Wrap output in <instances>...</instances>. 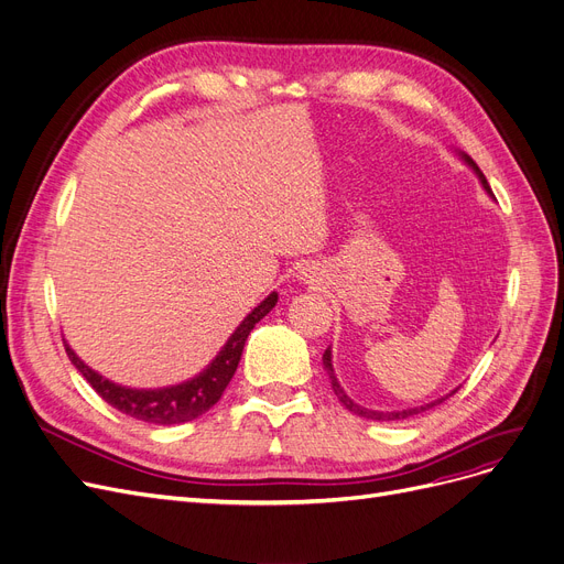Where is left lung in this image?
Returning a JSON list of instances; mask_svg holds the SVG:
<instances>
[{
	"label": "left lung",
	"mask_w": 564,
	"mask_h": 564,
	"mask_svg": "<svg viewBox=\"0 0 564 564\" xmlns=\"http://www.w3.org/2000/svg\"><path fill=\"white\" fill-rule=\"evenodd\" d=\"M460 159L475 170V175L479 177V182H481V186L486 188V193H491V186H488V182H486L484 173L479 170V165H477L468 154H460ZM323 364H325L327 376H329V380H332V389H334V394L338 397V401H340L343 405H346L352 414H359V417L373 420V422H394V420H408V417H412V414H422V412L431 410L433 405H440L443 401H447L452 394H456V389H458V387H456V389L452 391V394H447V397H443V399H437V401H431V403H426V405L408 408V410H394V412H380V410H369V408H361V405H357V403L346 394V391H343V387L338 384V380H336V376H334V366H332V348H327V350H325V355H323Z\"/></svg>",
	"instance_id": "obj_1"
}]
</instances>
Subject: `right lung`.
Wrapping results in <instances>:
<instances>
[{
  "label": "right lung",
  "mask_w": 564,
  "mask_h": 564,
  "mask_svg": "<svg viewBox=\"0 0 564 564\" xmlns=\"http://www.w3.org/2000/svg\"><path fill=\"white\" fill-rule=\"evenodd\" d=\"M276 302H279L276 292H272L264 302H260L247 317H243L241 325L232 332L221 352L216 355V359L207 366V369L200 376H195L182 384L163 387V389L121 387L91 371L89 366L80 361L78 355L68 348V343H66V355L70 364L83 373V378L94 387L96 394L112 408H117L119 412L150 424H163V426L184 424L200 417V414H205L218 399L224 397L228 382L237 371L243 343H247L256 323H260L262 317L276 306Z\"/></svg>",
  "instance_id": "1"
}]
</instances>
